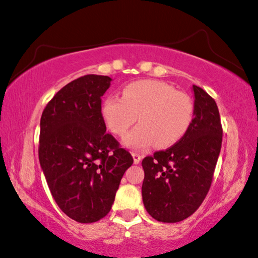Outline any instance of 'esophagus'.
<instances>
[{"label":"esophagus","instance_id":"34e87169","mask_svg":"<svg viewBox=\"0 0 258 258\" xmlns=\"http://www.w3.org/2000/svg\"><path fill=\"white\" fill-rule=\"evenodd\" d=\"M132 157H133V161H135V164H139L140 160H142L143 156L138 152H132Z\"/></svg>","mask_w":258,"mask_h":258}]
</instances>
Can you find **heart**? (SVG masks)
I'll list each match as a JSON object with an SVG mask.
<instances>
[{"label": "heart", "mask_w": 258, "mask_h": 258, "mask_svg": "<svg viewBox=\"0 0 258 258\" xmlns=\"http://www.w3.org/2000/svg\"><path fill=\"white\" fill-rule=\"evenodd\" d=\"M100 112L109 131L119 137L125 136L139 118L140 125L125 138L128 147L145 149L153 144L157 149H166L190 130L195 105L190 95L173 86L145 79L125 86L122 97L105 98Z\"/></svg>", "instance_id": "1"}]
</instances>
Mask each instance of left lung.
I'll use <instances>...</instances> for the list:
<instances>
[{"instance_id":"left-lung-1","label":"left lung","mask_w":258,"mask_h":258,"mask_svg":"<svg viewBox=\"0 0 258 258\" xmlns=\"http://www.w3.org/2000/svg\"><path fill=\"white\" fill-rule=\"evenodd\" d=\"M194 93L195 116L186 135L142 163L144 205L159 222H180L201 207L221 152L223 130L217 104L196 85Z\"/></svg>"}]
</instances>
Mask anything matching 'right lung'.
Segmentation results:
<instances>
[{"mask_svg": "<svg viewBox=\"0 0 258 258\" xmlns=\"http://www.w3.org/2000/svg\"><path fill=\"white\" fill-rule=\"evenodd\" d=\"M106 75L88 74L67 84L43 109L39 159L59 208L79 223H93L111 210L131 153L106 132L101 97Z\"/></svg>", "mask_w": 258, "mask_h": 258, "instance_id": "1", "label": "right lung"}]
</instances>
